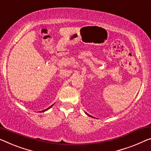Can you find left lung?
<instances>
[{
	"label": "left lung",
	"instance_id": "obj_1",
	"mask_svg": "<svg viewBox=\"0 0 151 151\" xmlns=\"http://www.w3.org/2000/svg\"><path fill=\"white\" fill-rule=\"evenodd\" d=\"M87 114V113H86ZM88 115H89V114H88ZM89 116H90V115H89Z\"/></svg>",
	"mask_w": 151,
	"mask_h": 151
}]
</instances>
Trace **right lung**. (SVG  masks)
<instances>
[{"label":"right lung","mask_w":151,"mask_h":151,"mask_svg":"<svg viewBox=\"0 0 151 151\" xmlns=\"http://www.w3.org/2000/svg\"><path fill=\"white\" fill-rule=\"evenodd\" d=\"M52 106H53V105H52ZM50 106V107L47 108V109H45V110H44V111H41V112H45V111H47V110H48L49 109H50V108H51V106Z\"/></svg>","instance_id":"obj_1"}]
</instances>
